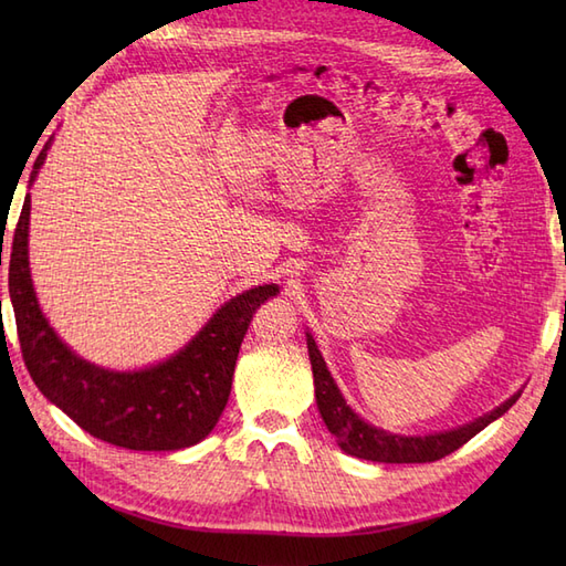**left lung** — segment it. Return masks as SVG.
<instances>
[{
	"mask_svg": "<svg viewBox=\"0 0 566 566\" xmlns=\"http://www.w3.org/2000/svg\"><path fill=\"white\" fill-rule=\"evenodd\" d=\"M306 345H308V359L311 369H314V387H316V403L323 423L333 432L335 440H338L340 450L359 457V460L369 462H387V464H413V462H436L442 460L444 454L460 450L467 440H472L476 432H482L489 423H494L509 408L518 401V394H513L509 401L496 406L491 413H484L482 418L472 420V423L460 426L454 430L436 432V436H394L381 428H375L365 423L350 406L345 403L338 384L333 381L331 371L323 363V357L316 347V340L306 333Z\"/></svg>",
	"mask_w": 566,
	"mask_h": 566,
	"instance_id": "8db88e82",
	"label": "left lung"
}]
</instances>
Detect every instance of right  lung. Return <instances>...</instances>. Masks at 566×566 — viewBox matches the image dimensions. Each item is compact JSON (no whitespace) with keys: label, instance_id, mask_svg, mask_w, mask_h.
I'll return each mask as SVG.
<instances>
[{"label":"right lung","instance_id":"obj_1","mask_svg":"<svg viewBox=\"0 0 566 566\" xmlns=\"http://www.w3.org/2000/svg\"><path fill=\"white\" fill-rule=\"evenodd\" d=\"M48 146L33 163L39 175ZM29 213L23 199L9 258V296L14 306L21 355L35 387L90 436L116 448L170 452L201 442L219 423L231 396L233 371L252 314L276 284H262L233 296L182 350L160 365L114 371L77 357L57 338L35 302L29 272Z\"/></svg>","mask_w":566,"mask_h":566}]
</instances>
